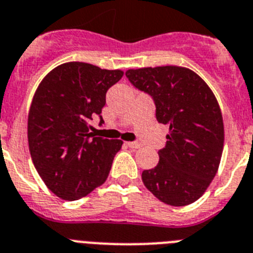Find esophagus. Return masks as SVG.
<instances>
[{"label":"esophagus","instance_id":"esophagus-1","mask_svg":"<svg viewBox=\"0 0 253 253\" xmlns=\"http://www.w3.org/2000/svg\"><path fill=\"white\" fill-rule=\"evenodd\" d=\"M127 146H128V148H132V149H139L140 143H137V141H128V143H127Z\"/></svg>","mask_w":253,"mask_h":253}]
</instances>
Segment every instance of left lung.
Returning <instances> with one entry per match:
<instances>
[{
	"label": "left lung",
	"instance_id": "1",
	"mask_svg": "<svg viewBox=\"0 0 253 253\" xmlns=\"http://www.w3.org/2000/svg\"><path fill=\"white\" fill-rule=\"evenodd\" d=\"M126 77L152 97L157 121L169 127L158 165L141 173L144 185L169 206L195 202L215 177L224 148L215 95L198 74L182 67L130 69Z\"/></svg>",
	"mask_w": 253,
	"mask_h": 253
}]
</instances>
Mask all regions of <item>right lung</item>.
Segmentation results:
<instances>
[{
	"label": "right lung",
	"mask_w": 253,
	"mask_h": 253,
	"mask_svg": "<svg viewBox=\"0 0 253 253\" xmlns=\"http://www.w3.org/2000/svg\"><path fill=\"white\" fill-rule=\"evenodd\" d=\"M122 71L71 61L50 72L36 91L28 117L32 161L51 192L76 201L101 185L122 141L95 137L88 122L99 117Z\"/></svg>",
	"instance_id": "add662e5"
}]
</instances>
